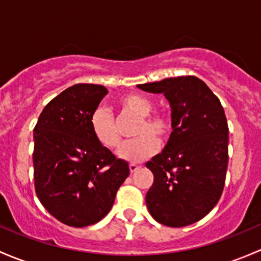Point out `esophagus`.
Segmentation results:
<instances>
[{
    "mask_svg": "<svg viewBox=\"0 0 261 261\" xmlns=\"http://www.w3.org/2000/svg\"><path fill=\"white\" fill-rule=\"evenodd\" d=\"M138 168H139V166L136 165V163H130V165H129V170H130L132 173H133V172H136L137 170H138Z\"/></svg>",
    "mask_w": 261,
    "mask_h": 261,
    "instance_id": "esophagus-1",
    "label": "esophagus"
}]
</instances>
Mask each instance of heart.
<instances>
[{"mask_svg": "<svg viewBox=\"0 0 261 261\" xmlns=\"http://www.w3.org/2000/svg\"><path fill=\"white\" fill-rule=\"evenodd\" d=\"M123 111L129 112L139 118L134 136L136 139L125 142L117 150L118 157L132 163L146 161L160 149V141H166L172 132V122L168 115L162 113L150 114L153 104L148 98L139 94H127L120 98ZM90 128L96 141L106 148H115L120 143V134L115 125L114 117L104 107H99L90 117Z\"/></svg>", "mask_w": 261, "mask_h": 261, "instance_id": "1", "label": "heart"}]
</instances>
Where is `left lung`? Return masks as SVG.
<instances>
[{"label":"left lung","mask_w":261,"mask_h":261,"mask_svg":"<svg viewBox=\"0 0 261 261\" xmlns=\"http://www.w3.org/2000/svg\"><path fill=\"white\" fill-rule=\"evenodd\" d=\"M137 87L163 94L171 107L170 139L162 153L146 163L154 176L147 207L160 224L187 226L205 217L224 190L229 162L224 108L210 88L192 75Z\"/></svg>","instance_id":"obj_1"}]
</instances>
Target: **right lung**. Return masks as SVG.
<instances>
[{"mask_svg":"<svg viewBox=\"0 0 261 261\" xmlns=\"http://www.w3.org/2000/svg\"><path fill=\"white\" fill-rule=\"evenodd\" d=\"M108 94L75 84L47 103L34 128V179L40 202L63 224L100 221L114 203L129 166L94 137L90 117Z\"/></svg>","mask_w":261,"mask_h":261,"instance_id":"obj_1","label":"right lung"}]
</instances>
